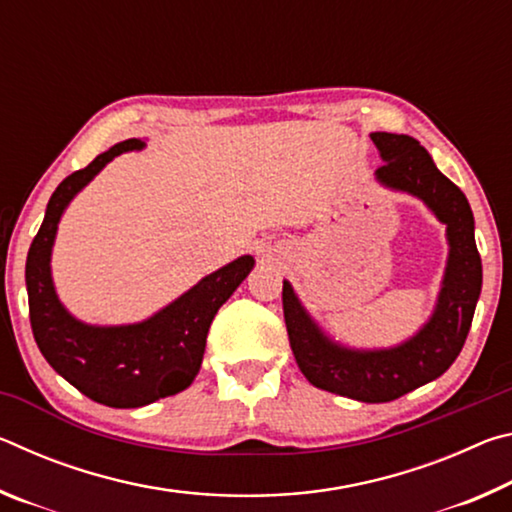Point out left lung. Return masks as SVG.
<instances>
[{"mask_svg":"<svg viewBox=\"0 0 512 512\" xmlns=\"http://www.w3.org/2000/svg\"><path fill=\"white\" fill-rule=\"evenodd\" d=\"M384 164L375 180L386 189L420 198L445 223L447 266L431 316L409 339L391 348H350L320 327L284 280L282 307L289 343L302 375L323 391L350 400L391 402L438 379L452 366L470 332L481 296V257L474 214L465 194L438 171L431 155L409 135L370 133Z\"/></svg>","mask_w":512,"mask_h":512,"instance_id":"obj_1","label":"left lung"}]
</instances>
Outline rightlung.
I'll return each instance as SVG.
<instances>
[{
  "instance_id": "obj_1",
  "label": "right lung",
  "mask_w": 512,
  "mask_h": 512,
  "mask_svg": "<svg viewBox=\"0 0 512 512\" xmlns=\"http://www.w3.org/2000/svg\"><path fill=\"white\" fill-rule=\"evenodd\" d=\"M144 146V140L119 142L67 176L51 194L27 255L29 316L42 357L83 395L112 409H137L185 391L201 370L216 311L255 266L253 257L241 255L140 323L90 325L69 314L51 277L58 223L74 196L108 162Z\"/></svg>"
}]
</instances>
